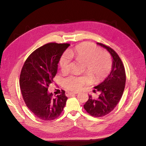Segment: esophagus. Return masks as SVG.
Instances as JSON below:
<instances>
[{
    "label": "esophagus",
    "mask_w": 146,
    "mask_h": 146,
    "mask_svg": "<svg viewBox=\"0 0 146 146\" xmlns=\"http://www.w3.org/2000/svg\"><path fill=\"white\" fill-rule=\"evenodd\" d=\"M77 94V92H66V95L68 97H71Z\"/></svg>",
    "instance_id": "obj_1"
}]
</instances>
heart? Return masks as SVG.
Listing matches in <instances>:
<instances>
[{
	"mask_svg": "<svg viewBox=\"0 0 146 146\" xmlns=\"http://www.w3.org/2000/svg\"><path fill=\"white\" fill-rule=\"evenodd\" d=\"M61 56L60 65L63 73H68L70 69V59L76 58L85 62L84 70L91 82H98L105 77L111 68V60L107 52H101V49L91 42H83L73 49L68 50ZM89 80L85 76L71 75L65 78L63 83L65 89L71 91H78L82 89Z\"/></svg>",
	"mask_w": 146,
	"mask_h": 146,
	"instance_id": "obj_1",
	"label": "heart"
}]
</instances>
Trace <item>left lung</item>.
Here are the masks:
<instances>
[{
    "label": "left lung",
    "instance_id": "8db88e82",
    "mask_svg": "<svg viewBox=\"0 0 146 146\" xmlns=\"http://www.w3.org/2000/svg\"><path fill=\"white\" fill-rule=\"evenodd\" d=\"M97 44L105 48L111 55V70L102 82L94 87L93 92H100L98 98L93 99L92 96L89 95V99L83 107L90 115L99 117L112 111L117 105L124 90L126 76L124 66L117 53L103 44L97 42Z\"/></svg>",
    "mask_w": 146,
    "mask_h": 146
}]
</instances>
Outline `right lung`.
<instances>
[{"label":"right lung","mask_w":146,"mask_h":146,"mask_svg":"<svg viewBox=\"0 0 146 146\" xmlns=\"http://www.w3.org/2000/svg\"><path fill=\"white\" fill-rule=\"evenodd\" d=\"M69 44L48 43L35 50L25 61L20 87L26 105L35 116L49 121L58 117L68 98L65 91L55 97L47 92L58 70V64Z\"/></svg>","instance_id":"right-lung-1"}]
</instances>
